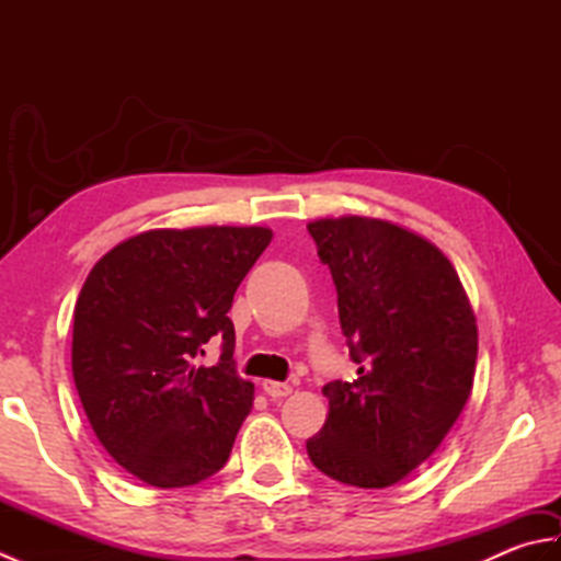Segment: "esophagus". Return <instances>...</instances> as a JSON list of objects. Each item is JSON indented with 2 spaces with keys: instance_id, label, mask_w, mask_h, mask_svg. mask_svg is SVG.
Here are the masks:
<instances>
[{
  "instance_id": "obj_1",
  "label": "esophagus",
  "mask_w": 561,
  "mask_h": 561,
  "mask_svg": "<svg viewBox=\"0 0 561 561\" xmlns=\"http://www.w3.org/2000/svg\"><path fill=\"white\" fill-rule=\"evenodd\" d=\"M262 390L267 392L272 400H279V398H287L291 392L289 383H279V380H262Z\"/></svg>"
}]
</instances>
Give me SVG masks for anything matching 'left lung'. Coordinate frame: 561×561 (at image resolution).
<instances>
[{
  "label": "left lung",
  "mask_w": 561,
  "mask_h": 561,
  "mask_svg": "<svg viewBox=\"0 0 561 561\" xmlns=\"http://www.w3.org/2000/svg\"><path fill=\"white\" fill-rule=\"evenodd\" d=\"M337 289L356 378L323 388L330 402L308 458L328 478L383 490L446 438L468 402L478 323L440 250L398 224L368 217L308 224Z\"/></svg>",
  "instance_id": "8db88e82"
}]
</instances>
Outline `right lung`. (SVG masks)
<instances>
[{"mask_svg":"<svg viewBox=\"0 0 561 561\" xmlns=\"http://www.w3.org/2000/svg\"><path fill=\"white\" fill-rule=\"evenodd\" d=\"M272 241L265 226L137 233L108 250L75 306L71 374L103 448L161 490L219 472L255 388L236 374L233 294ZM217 367H197L211 337Z\"/></svg>","mask_w":561,"mask_h":561,"instance_id":"right-lung-1","label":"right lung"}]
</instances>
